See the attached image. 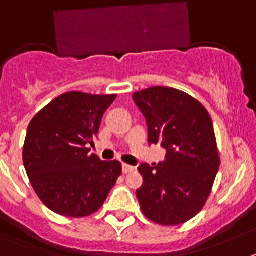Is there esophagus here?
I'll return each instance as SVG.
<instances>
[{
    "label": "esophagus",
    "instance_id": "obj_1",
    "mask_svg": "<svg viewBox=\"0 0 256 256\" xmlns=\"http://www.w3.org/2000/svg\"><path fill=\"white\" fill-rule=\"evenodd\" d=\"M135 168L132 166H128V164H122V172L124 174H128V172L134 171Z\"/></svg>",
    "mask_w": 256,
    "mask_h": 256
}]
</instances>
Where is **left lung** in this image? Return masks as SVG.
Returning a JSON list of instances; mask_svg holds the SVG:
<instances>
[{
    "label": "left lung",
    "mask_w": 256,
    "mask_h": 256,
    "mask_svg": "<svg viewBox=\"0 0 256 256\" xmlns=\"http://www.w3.org/2000/svg\"><path fill=\"white\" fill-rule=\"evenodd\" d=\"M132 98L146 118L148 143L167 151L156 167L139 166L140 209L159 225L184 224L201 212L220 168L210 116L192 96L167 86L135 92Z\"/></svg>",
    "instance_id": "8db88e82"
}]
</instances>
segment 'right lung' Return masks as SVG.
I'll list each match as a JSON object with an SVG mask.
<instances>
[{"mask_svg":"<svg viewBox=\"0 0 256 256\" xmlns=\"http://www.w3.org/2000/svg\"><path fill=\"white\" fill-rule=\"evenodd\" d=\"M116 94L67 92L31 120L24 164L35 193L60 216L80 218L98 210L122 172L117 160L89 155L104 113Z\"/></svg>","mask_w":256,"mask_h":256,"instance_id":"add662e5","label":"right lung"}]
</instances>
